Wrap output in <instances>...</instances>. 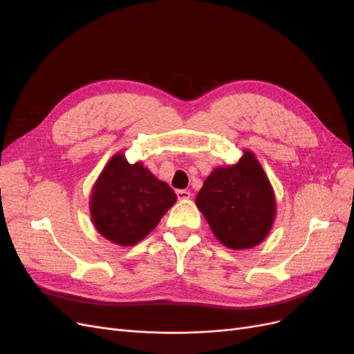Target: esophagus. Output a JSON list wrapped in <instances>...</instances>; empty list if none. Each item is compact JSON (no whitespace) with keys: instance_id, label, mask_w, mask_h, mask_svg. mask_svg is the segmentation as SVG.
I'll return each mask as SVG.
<instances>
[{"instance_id":"34e87169","label":"esophagus","mask_w":354,"mask_h":354,"mask_svg":"<svg viewBox=\"0 0 354 354\" xmlns=\"http://www.w3.org/2000/svg\"><path fill=\"white\" fill-rule=\"evenodd\" d=\"M190 196H192V194H190L189 190H177V198H178L180 201L190 199Z\"/></svg>"}]
</instances>
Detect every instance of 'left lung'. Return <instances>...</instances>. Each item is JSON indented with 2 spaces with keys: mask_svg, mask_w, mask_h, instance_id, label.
Instances as JSON below:
<instances>
[{
  "mask_svg": "<svg viewBox=\"0 0 354 354\" xmlns=\"http://www.w3.org/2000/svg\"><path fill=\"white\" fill-rule=\"evenodd\" d=\"M238 162L216 167L203 181L196 207L214 236L239 251L260 245L276 218V198L269 177L250 149Z\"/></svg>",
  "mask_w": 354,
  "mask_h": 354,
  "instance_id": "8db88e82",
  "label": "left lung"
}]
</instances>
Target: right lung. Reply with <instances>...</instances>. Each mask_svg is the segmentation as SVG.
Here are the masks:
<instances>
[{
  "instance_id": "right-lung-1",
  "label": "right lung",
  "mask_w": 354,
  "mask_h": 354,
  "mask_svg": "<svg viewBox=\"0 0 354 354\" xmlns=\"http://www.w3.org/2000/svg\"><path fill=\"white\" fill-rule=\"evenodd\" d=\"M177 195L156 178L142 160L130 164L116 152L94 181L90 195L93 226L104 239L120 246L143 241L174 205Z\"/></svg>"
}]
</instances>
